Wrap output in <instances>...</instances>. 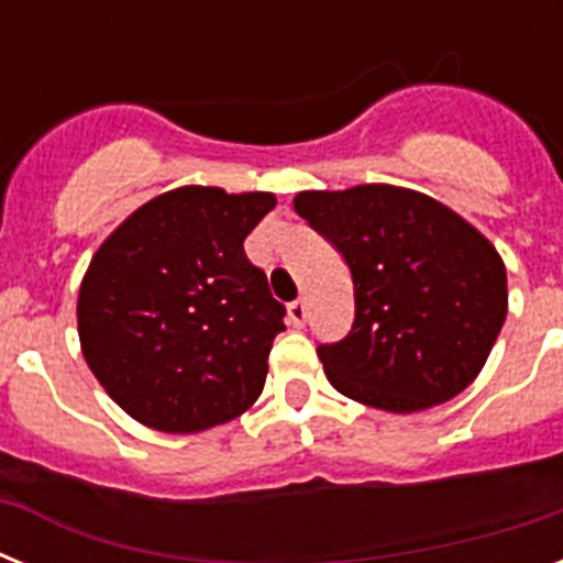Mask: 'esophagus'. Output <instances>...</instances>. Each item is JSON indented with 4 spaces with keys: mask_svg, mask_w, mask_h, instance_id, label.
<instances>
[{
    "mask_svg": "<svg viewBox=\"0 0 563 563\" xmlns=\"http://www.w3.org/2000/svg\"><path fill=\"white\" fill-rule=\"evenodd\" d=\"M287 321H290L292 327H298V330L307 324V305H305V301H292V305L287 307Z\"/></svg>",
    "mask_w": 563,
    "mask_h": 563,
    "instance_id": "34e87169",
    "label": "esophagus"
}]
</instances>
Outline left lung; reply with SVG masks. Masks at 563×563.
I'll return each instance as SVG.
<instances>
[{"label": "left lung", "instance_id": "1", "mask_svg": "<svg viewBox=\"0 0 563 563\" xmlns=\"http://www.w3.org/2000/svg\"><path fill=\"white\" fill-rule=\"evenodd\" d=\"M292 208L352 273V332L318 346L343 397L415 415L479 377L507 316L505 262L479 228L429 194L389 183L298 191Z\"/></svg>", "mask_w": 563, "mask_h": 563}]
</instances>
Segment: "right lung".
Instances as JSON below:
<instances>
[{
  "label": "right lung",
  "instance_id": "1",
  "mask_svg": "<svg viewBox=\"0 0 563 563\" xmlns=\"http://www.w3.org/2000/svg\"><path fill=\"white\" fill-rule=\"evenodd\" d=\"M273 208L271 191L180 186L143 202L92 253L78 341L132 420L197 434L258 400L285 307L242 242Z\"/></svg>",
  "mask_w": 563,
  "mask_h": 563
}]
</instances>
